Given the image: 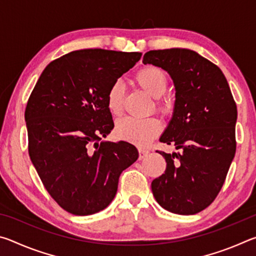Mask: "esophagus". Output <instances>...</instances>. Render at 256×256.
<instances>
[{
	"instance_id": "34e87169",
	"label": "esophagus",
	"mask_w": 256,
	"mask_h": 256,
	"mask_svg": "<svg viewBox=\"0 0 256 256\" xmlns=\"http://www.w3.org/2000/svg\"><path fill=\"white\" fill-rule=\"evenodd\" d=\"M148 154H149V151H148V150H146V149H138V159H140V160L146 158Z\"/></svg>"
}]
</instances>
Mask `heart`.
I'll return each mask as SVG.
<instances>
[{
	"label": "heart",
	"mask_w": 256,
	"mask_h": 256,
	"mask_svg": "<svg viewBox=\"0 0 256 256\" xmlns=\"http://www.w3.org/2000/svg\"><path fill=\"white\" fill-rule=\"evenodd\" d=\"M136 82L141 89L148 92L151 97L157 99L156 108L162 116H168L172 112L170 104L164 99H159L167 92V76L159 68L148 66L142 68L136 73ZM124 86L120 81H115L106 96L107 108L112 115L118 116L123 112ZM162 132V123L157 118L136 120L125 118L118 120L115 125V136L120 140L138 146H148Z\"/></svg>",
	"instance_id": "b5f03b06"
}]
</instances>
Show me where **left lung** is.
<instances>
[{
	"label": "left lung",
	"mask_w": 256,
	"mask_h": 256,
	"mask_svg": "<svg viewBox=\"0 0 256 256\" xmlns=\"http://www.w3.org/2000/svg\"><path fill=\"white\" fill-rule=\"evenodd\" d=\"M144 63L162 68L174 81V112L159 140L180 149L159 151L167 166L151 190L164 209L196 214L214 201L235 157L236 102L222 71L196 52L149 50Z\"/></svg>",
	"instance_id": "left-lung-1"
}]
</instances>
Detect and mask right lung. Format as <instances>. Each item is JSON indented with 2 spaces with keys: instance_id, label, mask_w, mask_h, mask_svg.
<instances>
[{
  "instance_id": "1",
  "label": "right lung",
  "mask_w": 256,
  "mask_h": 256,
  "mask_svg": "<svg viewBox=\"0 0 256 256\" xmlns=\"http://www.w3.org/2000/svg\"><path fill=\"white\" fill-rule=\"evenodd\" d=\"M141 53L89 48L50 62L28 99L30 159L64 210L88 216L110 206L120 172L138 157L125 141H102L114 128L106 96Z\"/></svg>"
}]
</instances>
